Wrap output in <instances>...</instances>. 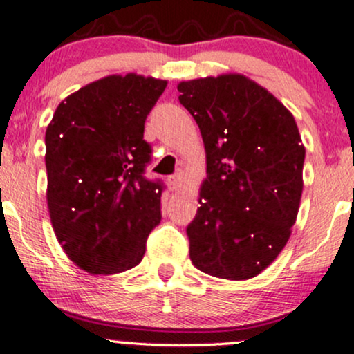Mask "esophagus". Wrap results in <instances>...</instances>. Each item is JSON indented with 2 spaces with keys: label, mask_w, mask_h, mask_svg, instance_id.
Listing matches in <instances>:
<instances>
[{
  "label": "esophagus",
  "mask_w": 354,
  "mask_h": 354,
  "mask_svg": "<svg viewBox=\"0 0 354 354\" xmlns=\"http://www.w3.org/2000/svg\"><path fill=\"white\" fill-rule=\"evenodd\" d=\"M168 183H169V188L171 189H181L183 186V174L178 173V174H173V176L168 178Z\"/></svg>",
  "instance_id": "34e87169"
}]
</instances>
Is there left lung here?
Wrapping results in <instances>:
<instances>
[{
	"mask_svg": "<svg viewBox=\"0 0 354 354\" xmlns=\"http://www.w3.org/2000/svg\"><path fill=\"white\" fill-rule=\"evenodd\" d=\"M180 103L200 126L206 180L186 228L203 273L250 279L290 239L303 193L304 146L293 115L243 75L183 81Z\"/></svg>",
	"mask_w": 354,
	"mask_h": 354,
	"instance_id": "left-lung-1",
	"label": "left lung"
}]
</instances>
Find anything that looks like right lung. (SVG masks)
<instances>
[{
    "instance_id": "add662e5",
    "label": "right lung",
    "mask_w": 354,
    "mask_h": 354,
    "mask_svg": "<svg viewBox=\"0 0 354 354\" xmlns=\"http://www.w3.org/2000/svg\"><path fill=\"white\" fill-rule=\"evenodd\" d=\"M166 81L129 73L68 96L46 128V200L53 230L81 270L115 274L143 259L161 221L165 185L145 176V121Z\"/></svg>"
}]
</instances>
